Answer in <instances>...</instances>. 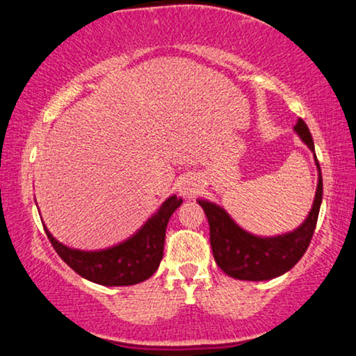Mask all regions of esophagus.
<instances>
[{
  "label": "esophagus",
  "mask_w": 356,
  "mask_h": 356,
  "mask_svg": "<svg viewBox=\"0 0 356 356\" xmlns=\"http://www.w3.org/2000/svg\"><path fill=\"white\" fill-rule=\"evenodd\" d=\"M177 189L184 197H194V195L199 192V181L194 177V175H184L177 184Z\"/></svg>",
  "instance_id": "obj_1"
}]
</instances>
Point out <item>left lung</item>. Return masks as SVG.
<instances>
[{
	"instance_id": "obj_1",
	"label": "left lung",
	"mask_w": 356,
	"mask_h": 356,
	"mask_svg": "<svg viewBox=\"0 0 356 356\" xmlns=\"http://www.w3.org/2000/svg\"><path fill=\"white\" fill-rule=\"evenodd\" d=\"M295 132L308 145V149L314 152L313 137L308 125L301 118L295 125ZM314 164L318 169V186L312 209L303 224L286 234L264 238L251 234L236 224L224 207L206 199H197L199 206L209 220L212 254L218 266L227 276L243 281H268L284 275L301 259L312 243L323 199V179L316 155Z\"/></svg>"
}]
</instances>
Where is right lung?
<instances>
[{
	"instance_id": "add662e5",
	"label": "right lung",
	"mask_w": 356,
	"mask_h": 356,
	"mask_svg": "<svg viewBox=\"0 0 356 356\" xmlns=\"http://www.w3.org/2000/svg\"><path fill=\"white\" fill-rule=\"evenodd\" d=\"M181 204V197L170 195L136 234L99 251L68 248L53 238L47 227L44 231L58 256L81 277L102 286H132L157 271L164 256L167 222Z\"/></svg>"
}]
</instances>
